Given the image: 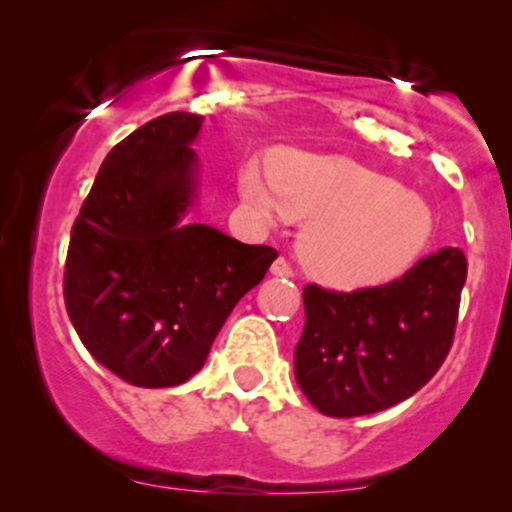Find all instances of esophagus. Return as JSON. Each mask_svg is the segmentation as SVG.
<instances>
[{
  "instance_id": "34e87169",
  "label": "esophagus",
  "mask_w": 512,
  "mask_h": 512,
  "mask_svg": "<svg viewBox=\"0 0 512 512\" xmlns=\"http://www.w3.org/2000/svg\"><path fill=\"white\" fill-rule=\"evenodd\" d=\"M269 272L274 276H293V267L284 260V257H279V260H274L272 267H269Z\"/></svg>"
}]
</instances>
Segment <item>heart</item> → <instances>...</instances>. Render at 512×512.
Returning a JSON list of instances; mask_svg holds the SVG:
<instances>
[{
  "mask_svg": "<svg viewBox=\"0 0 512 512\" xmlns=\"http://www.w3.org/2000/svg\"><path fill=\"white\" fill-rule=\"evenodd\" d=\"M238 185L260 219L305 223L301 260L334 289L395 279L433 236V211L424 197L351 158L281 151L272 158V173L248 163Z\"/></svg>",
  "mask_w": 512,
  "mask_h": 512,
  "instance_id": "obj_1",
  "label": "heart"
}]
</instances>
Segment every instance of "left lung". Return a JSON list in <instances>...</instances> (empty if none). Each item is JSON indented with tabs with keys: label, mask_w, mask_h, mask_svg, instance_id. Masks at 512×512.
I'll list each match as a JSON object with an SVG mask.
<instances>
[{
	"label": "left lung",
	"mask_w": 512,
	"mask_h": 512,
	"mask_svg": "<svg viewBox=\"0 0 512 512\" xmlns=\"http://www.w3.org/2000/svg\"><path fill=\"white\" fill-rule=\"evenodd\" d=\"M464 279V252L443 248L385 286H305V327L293 354L303 395L322 414L349 419L419 392L452 346Z\"/></svg>",
	"instance_id": "1"
}]
</instances>
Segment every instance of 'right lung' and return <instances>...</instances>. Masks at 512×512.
I'll list each match as a JSON object with an SVG mask.
<instances>
[{"mask_svg":"<svg viewBox=\"0 0 512 512\" xmlns=\"http://www.w3.org/2000/svg\"><path fill=\"white\" fill-rule=\"evenodd\" d=\"M202 120L161 115L113 146L69 238V320L91 356L129 385L190 380L276 260L267 245L185 221L197 197L192 144Z\"/></svg>","mask_w":512,"mask_h":512,"instance_id":"1","label":"right lung"}]
</instances>
